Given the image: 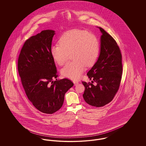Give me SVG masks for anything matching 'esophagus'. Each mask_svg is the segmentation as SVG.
Returning <instances> with one entry per match:
<instances>
[{"label":"esophagus","mask_w":146,"mask_h":146,"mask_svg":"<svg viewBox=\"0 0 146 146\" xmlns=\"http://www.w3.org/2000/svg\"><path fill=\"white\" fill-rule=\"evenodd\" d=\"M73 82H74V85H77L78 84H79V83H78V82H76V81H74Z\"/></svg>","instance_id":"34e87169"}]
</instances>
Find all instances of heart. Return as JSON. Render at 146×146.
I'll list each match as a JSON object with an SVG mask.
<instances>
[{
	"mask_svg": "<svg viewBox=\"0 0 146 146\" xmlns=\"http://www.w3.org/2000/svg\"><path fill=\"white\" fill-rule=\"evenodd\" d=\"M59 44L51 46L50 52L54 60L60 66L67 61L70 54L73 61L61 70L63 76L72 79H79L87 67L92 66L100 53V43L97 37L89 32L73 29L64 33Z\"/></svg>",
	"mask_w": 146,
	"mask_h": 146,
	"instance_id": "heart-1",
	"label": "heart"
}]
</instances>
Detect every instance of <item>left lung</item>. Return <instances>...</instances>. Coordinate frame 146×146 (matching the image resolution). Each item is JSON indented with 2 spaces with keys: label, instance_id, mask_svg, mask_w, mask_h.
Instances as JSON below:
<instances>
[{
  "label": "left lung",
  "instance_id": "obj_1",
  "mask_svg": "<svg viewBox=\"0 0 146 146\" xmlns=\"http://www.w3.org/2000/svg\"><path fill=\"white\" fill-rule=\"evenodd\" d=\"M101 51L97 62L87 76L92 83L83 82L85 101L90 106L101 107L109 104L118 92L123 73L122 56L120 49L114 39L103 28L99 27ZM94 81L97 85L92 83Z\"/></svg>",
  "mask_w": 146,
  "mask_h": 146
}]
</instances>
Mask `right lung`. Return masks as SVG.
<instances>
[{
  "label": "right lung",
  "mask_w": 146,
  "mask_h": 146,
  "mask_svg": "<svg viewBox=\"0 0 146 146\" xmlns=\"http://www.w3.org/2000/svg\"><path fill=\"white\" fill-rule=\"evenodd\" d=\"M54 35V31L48 29L28 38L21 49L17 62L21 83L29 100L38 110L50 114L61 108L65 94L74 84L67 78L57 79L50 52Z\"/></svg>",
  "instance_id": "add662e5"
}]
</instances>
